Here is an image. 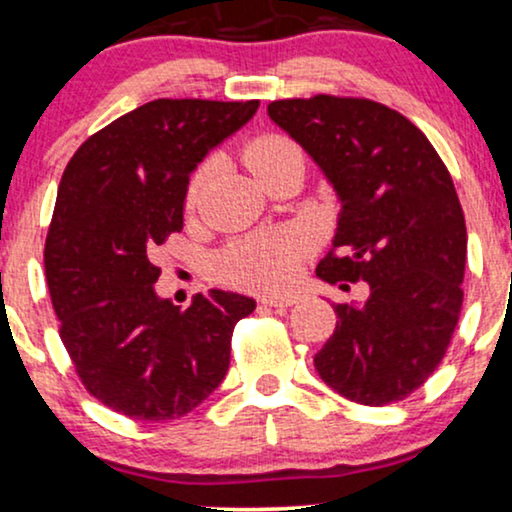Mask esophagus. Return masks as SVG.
<instances>
[{
	"mask_svg": "<svg viewBox=\"0 0 512 512\" xmlns=\"http://www.w3.org/2000/svg\"><path fill=\"white\" fill-rule=\"evenodd\" d=\"M296 299H299V296H294V294H285V296H263L261 304H266V306H270V308H287V306L296 304Z\"/></svg>",
	"mask_w": 512,
	"mask_h": 512,
	"instance_id": "34e87169",
	"label": "esophagus"
}]
</instances>
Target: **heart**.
<instances>
[{
    "label": "heart",
    "instance_id": "heart-1",
    "mask_svg": "<svg viewBox=\"0 0 512 512\" xmlns=\"http://www.w3.org/2000/svg\"><path fill=\"white\" fill-rule=\"evenodd\" d=\"M301 156L296 144L285 135H258L244 147V163L258 180L270 173L275 166ZM213 170V161H206L187 189L189 206H194L201 197L208 175ZM308 242L299 232H282V235L254 237L239 242L220 256V268L227 277L246 287L258 289H280L294 280L301 258L306 256Z\"/></svg>",
    "mask_w": 512,
    "mask_h": 512
}]
</instances>
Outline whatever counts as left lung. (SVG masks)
<instances>
[{
  "mask_svg": "<svg viewBox=\"0 0 512 512\" xmlns=\"http://www.w3.org/2000/svg\"><path fill=\"white\" fill-rule=\"evenodd\" d=\"M268 116L342 201L315 273L370 287L361 306L334 304L337 327L315 370L363 406L406 399L437 370L463 306L468 230L449 170L406 116L370 99H280Z\"/></svg>",
  "mask_w": 512,
  "mask_h": 512,
  "instance_id": "1",
  "label": "left lung"
}]
</instances>
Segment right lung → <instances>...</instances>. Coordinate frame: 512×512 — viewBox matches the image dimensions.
<instances>
[{
	"mask_svg": "<svg viewBox=\"0 0 512 512\" xmlns=\"http://www.w3.org/2000/svg\"><path fill=\"white\" fill-rule=\"evenodd\" d=\"M251 102L156 99L94 132L68 161L44 244L61 342L94 399L132 420H175L230 368L256 308L208 289L185 311L156 294V246L182 230L189 175L254 118Z\"/></svg>",
	"mask_w": 512,
	"mask_h": 512,
	"instance_id": "obj_1",
	"label": "right lung"
}]
</instances>
